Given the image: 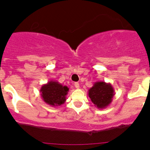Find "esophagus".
Listing matches in <instances>:
<instances>
[{"mask_svg": "<svg viewBox=\"0 0 150 150\" xmlns=\"http://www.w3.org/2000/svg\"><path fill=\"white\" fill-rule=\"evenodd\" d=\"M74 86H75V87L77 89H78L80 88V84L78 83H75V84H74Z\"/></svg>", "mask_w": 150, "mask_h": 150, "instance_id": "34e87169", "label": "esophagus"}]
</instances>
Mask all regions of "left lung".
<instances>
[{
	"label": "left lung",
	"mask_w": 150,
	"mask_h": 150,
	"mask_svg": "<svg viewBox=\"0 0 150 150\" xmlns=\"http://www.w3.org/2000/svg\"><path fill=\"white\" fill-rule=\"evenodd\" d=\"M114 92V88L110 83L97 81L88 91V95L95 107L98 109H104L111 104Z\"/></svg>",
	"instance_id": "left-lung-1"
}]
</instances>
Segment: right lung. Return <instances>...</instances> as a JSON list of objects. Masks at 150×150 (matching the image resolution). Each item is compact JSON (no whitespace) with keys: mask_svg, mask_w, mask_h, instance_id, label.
Wrapping results in <instances>:
<instances>
[{"mask_svg":"<svg viewBox=\"0 0 150 150\" xmlns=\"http://www.w3.org/2000/svg\"><path fill=\"white\" fill-rule=\"evenodd\" d=\"M40 91L45 103L54 107L61 106L66 102L69 88L56 81H50L41 86Z\"/></svg>","mask_w":150,"mask_h":150,"instance_id":"add662e5","label":"right lung"}]
</instances>
